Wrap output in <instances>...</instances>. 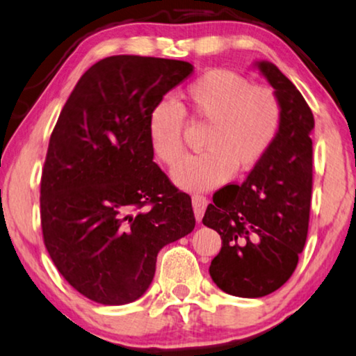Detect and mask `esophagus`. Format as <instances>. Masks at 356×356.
Returning a JSON list of instances; mask_svg holds the SVG:
<instances>
[{
	"mask_svg": "<svg viewBox=\"0 0 356 356\" xmlns=\"http://www.w3.org/2000/svg\"><path fill=\"white\" fill-rule=\"evenodd\" d=\"M192 204H193L195 218H197V221L200 222L204 214V209H207V207H208V198L203 197V195H193Z\"/></svg>",
	"mask_w": 356,
	"mask_h": 356,
	"instance_id": "1",
	"label": "esophagus"
}]
</instances>
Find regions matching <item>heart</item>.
<instances>
[{"mask_svg": "<svg viewBox=\"0 0 356 356\" xmlns=\"http://www.w3.org/2000/svg\"><path fill=\"white\" fill-rule=\"evenodd\" d=\"M182 108L161 99L149 109L148 142L159 163L172 166L182 156L184 114L208 124L202 153L184 158L172 171L180 188L202 192L232 176L253 171L271 152L282 126V103L268 85H252L230 69H211L192 80L182 92Z\"/></svg>", "mask_w": 356, "mask_h": 356, "instance_id": "obj_1", "label": "heart"}]
</instances>
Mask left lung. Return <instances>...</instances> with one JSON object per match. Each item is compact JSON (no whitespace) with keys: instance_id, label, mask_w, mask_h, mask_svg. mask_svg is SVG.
I'll return each mask as SVG.
<instances>
[{"instance_id":"8db88e82","label":"left lung","mask_w":356,"mask_h":356,"mask_svg":"<svg viewBox=\"0 0 356 356\" xmlns=\"http://www.w3.org/2000/svg\"><path fill=\"white\" fill-rule=\"evenodd\" d=\"M257 66L282 103L279 137L242 185L214 193L203 216L222 240L211 279L243 298L273 293L293 274L307 242L313 190L312 109L273 63Z\"/></svg>"}]
</instances>
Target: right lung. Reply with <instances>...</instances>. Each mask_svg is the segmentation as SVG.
I'll list each match as a JSON object with an SVG mask.
<instances>
[{"instance_id":"obj_1","label":"right lung","mask_w":356,"mask_h":356,"mask_svg":"<svg viewBox=\"0 0 356 356\" xmlns=\"http://www.w3.org/2000/svg\"><path fill=\"white\" fill-rule=\"evenodd\" d=\"M192 71L177 59L104 58L80 77L53 129L40 184L43 242L93 302L142 297L159 250L195 227L192 200L153 161L147 132L149 109Z\"/></svg>"}]
</instances>
